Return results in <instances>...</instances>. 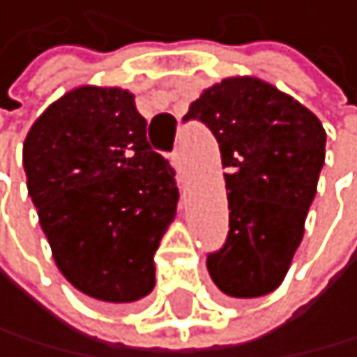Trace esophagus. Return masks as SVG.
<instances>
[{"instance_id": "34e87169", "label": "esophagus", "mask_w": 357, "mask_h": 357, "mask_svg": "<svg viewBox=\"0 0 357 357\" xmlns=\"http://www.w3.org/2000/svg\"><path fill=\"white\" fill-rule=\"evenodd\" d=\"M172 165H174L176 167V172H178V174H181V172H183V156H181V151H172Z\"/></svg>"}]
</instances>
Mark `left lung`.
<instances>
[{"instance_id": "8db88e82", "label": "left lung", "mask_w": 357, "mask_h": 357, "mask_svg": "<svg viewBox=\"0 0 357 357\" xmlns=\"http://www.w3.org/2000/svg\"><path fill=\"white\" fill-rule=\"evenodd\" d=\"M183 120L214 134L228 190L230 230L208 255V273L228 297L248 300L284 282L324 165L326 132L315 114L259 77H225Z\"/></svg>"}]
</instances>
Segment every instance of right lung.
<instances>
[{"mask_svg":"<svg viewBox=\"0 0 357 357\" xmlns=\"http://www.w3.org/2000/svg\"><path fill=\"white\" fill-rule=\"evenodd\" d=\"M24 172L60 273L100 302L151 293L154 252L174 219L169 160L125 89L77 86L35 120Z\"/></svg>","mask_w":357,"mask_h":357,"instance_id":"1","label":"right lung"}]
</instances>
